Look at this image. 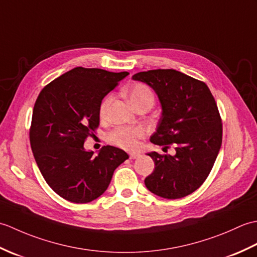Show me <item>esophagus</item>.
I'll use <instances>...</instances> for the list:
<instances>
[{
  "label": "esophagus",
  "mask_w": 257,
  "mask_h": 257,
  "mask_svg": "<svg viewBox=\"0 0 257 257\" xmlns=\"http://www.w3.org/2000/svg\"><path fill=\"white\" fill-rule=\"evenodd\" d=\"M130 159H137V158L140 157V154H138V152H133V154L129 155Z\"/></svg>",
  "instance_id": "esophagus-1"
}]
</instances>
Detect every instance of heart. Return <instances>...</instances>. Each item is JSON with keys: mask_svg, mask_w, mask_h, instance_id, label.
<instances>
[{"mask_svg": "<svg viewBox=\"0 0 257 257\" xmlns=\"http://www.w3.org/2000/svg\"><path fill=\"white\" fill-rule=\"evenodd\" d=\"M128 97L135 108L147 102L152 105L155 101L154 92H152L148 86L141 83L135 84L130 87V89L128 90ZM110 102L111 96H107L101 101L99 106V116L101 118L106 117ZM146 134V129L141 127V125H136V127H117L108 135V139L111 144L120 147V148L125 150H134L137 148L139 140L143 139Z\"/></svg>", "mask_w": 257, "mask_h": 257, "instance_id": "heart-1", "label": "heart"}]
</instances>
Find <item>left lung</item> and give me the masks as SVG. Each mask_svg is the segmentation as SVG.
Here are the masks:
<instances>
[{"label": "left lung", "instance_id": "8db88e82", "mask_svg": "<svg viewBox=\"0 0 257 257\" xmlns=\"http://www.w3.org/2000/svg\"><path fill=\"white\" fill-rule=\"evenodd\" d=\"M155 89L162 116L150 141L176 156L150 152L155 170L147 189L165 199H180L198 190L209 176L222 145V119L214 97L201 80L174 69H154L133 76Z\"/></svg>", "mask_w": 257, "mask_h": 257}]
</instances>
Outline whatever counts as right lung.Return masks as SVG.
<instances>
[{"label": "right lung", "mask_w": 257, "mask_h": 257, "mask_svg": "<svg viewBox=\"0 0 257 257\" xmlns=\"http://www.w3.org/2000/svg\"><path fill=\"white\" fill-rule=\"evenodd\" d=\"M127 72L76 67L47 84L33 109L30 143L37 167L53 191L73 203L100 196L113 171L129 156L105 146L99 154L84 144L99 125V106Z\"/></svg>", "instance_id": "right-lung-1"}]
</instances>
